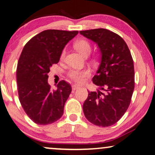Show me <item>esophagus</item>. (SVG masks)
<instances>
[{
    "instance_id": "1",
    "label": "esophagus",
    "mask_w": 155,
    "mask_h": 155,
    "mask_svg": "<svg viewBox=\"0 0 155 155\" xmlns=\"http://www.w3.org/2000/svg\"><path fill=\"white\" fill-rule=\"evenodd\" d=\"M71 88H72V90L75 91V90H77V89H78L80 88L79 86H77V85H72V86H71Z\"/></svg>"
}]
</instances>
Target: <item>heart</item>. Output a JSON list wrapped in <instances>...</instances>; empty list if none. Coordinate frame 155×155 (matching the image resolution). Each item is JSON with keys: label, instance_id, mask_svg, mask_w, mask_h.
<instances>
[{"label": "heart", "instance_id": "heart-1", "mask_svg": "<svg viewBox=\"0 0 155 155\" xmlns=\"http://www.w3.org/2000/svg\"><path fill=\"white\" fill-rule=\"evenodd\" d=\"M75 47L77 51L83 55H88L91 51V45L88 41L81 39L75 43ZM66 55V51L64 49L61 53L60 59L63 60ZM91 71L88 69H72L68 72L69 77L77 84H83L86 78L90 77Z\"/></svg>", "mask_w": 155, "mask_h": 155}]
</instances>
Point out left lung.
I'll list each match as a JSON object with an SVG mask.
<instances>
[{
    "label": "left lung",
    "instance_id": "left-lung-1",
    "mask_svg": "<svg viewBox=\"0 0 155 155\" xmlns=\"http://www.w3.org/2000/svg\"><path fill=\"white\" fill-rule=\"evenodd\" d=\"M98 45L101 62L93 82L104 92H88L83 110L94 125L107 127L117 123L128 110L135 87L131 54L120 36L105 29L81 31Z\"/></svg>",
    "mask_w": 155,
    "mask_h": 155
}]
</instances>
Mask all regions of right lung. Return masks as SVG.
Returning <instances> with one entry per match:
<instances>
[{
    "instance_id": "1",
    "label": "right lung",
    "mask_w": 155,
    "mask_h": 155,
    "mask_svg": "<svg viewBox=\"0 0 155 155\" xmlns=\"http://www.w3.org/2000/svg\"><path fill=\"white\" fill-rule=\"evenodd\" d=\"M78 31L48 29L30 39L24 47L17 67L19 100L28 117L39 125H48L62 116L71 92L62 80L51 90L48 83L50 67L60 61L62 50Z\"/></svg>"
}]
</instances>
